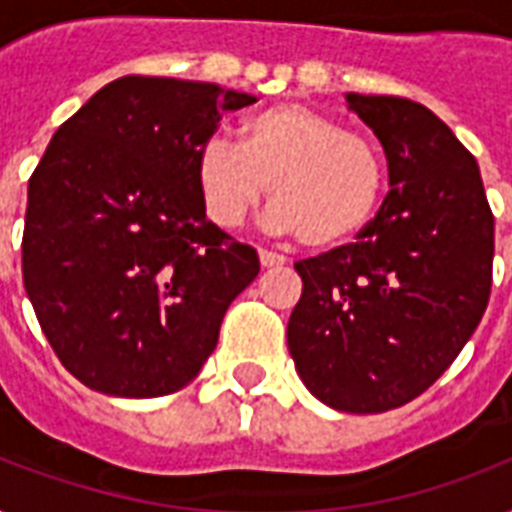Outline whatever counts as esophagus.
<instances>
[{"label": "esophagus", "mask_w": 512, "mask_h": 512, "mask_svg": "<svg viewBox=\"0 0 512 512\" xmlns=\"http://www.w3.org/2000/svg\"><path fill=\"white\" fill-rule=\"evenodd\" d=\"M260 263H263V268H281V265H287V257L273 252V249H260Z\"/></svg>", "instance_id": "obj_1"}]
</instances>
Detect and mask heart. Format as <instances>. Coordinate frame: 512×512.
I'll list each match as a JSON object with an SVG mask.
<instances>
[{
    "instance_id": "b5f03b06",
    "label": "heart",
    "mask_w": 512,
    "mask_h": 512,
    "mask_svg": "<svg viewBox=\"0 0 512 512\" xmlns=\"http://www.w3.org/2000/svg\"><path fill=\"white\" fill-rule=\"evenodd\" d=\"M239 146L207 140L196 185L209 220L239 228L271 196V223L313 249L356 239L380 212L388 162L369 135L300 103H279L241 119Z\"/></svg>"
}]
</instances>
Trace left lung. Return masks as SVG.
Masks as SVG:
<instances>
[{
  "label": "left lung",
  "mask_w": 512,
  "mask_h": 512,
  "mask_svg": "<svg viewBox=\"0 0 512 512\" xmlns=\"http://www.w3.org/2000/svg\"><path fill=\"white\" fill-rule=\"evenodd\" d=\"M388 159L390 191L356 241L295 263L289 353L313 396L377 414L409 404L460 356L492 295L494 215L481 172L420 103L345 95Z\"/></svg>",
  "instance_id": "obj_1"
}]
</instances>
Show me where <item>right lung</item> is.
Instances as JSON below:
<instances>
[{"label":"right lung","mask_w":512,"mask_h":512,"mask_svg":"<svg viewBox=\"0 0 512 512\" xmlns=\"http://www.w3.org/2000/svg\"><path fill=\"white\" fill-rule=\"evenodd\" d=\"M247 92L122 76L52 135L28 180L23 284L60 364L122 398L175 393L260 273L204 215L196 156Z\"/></svg>","instance_id":"obj_1"}]
</instances>
